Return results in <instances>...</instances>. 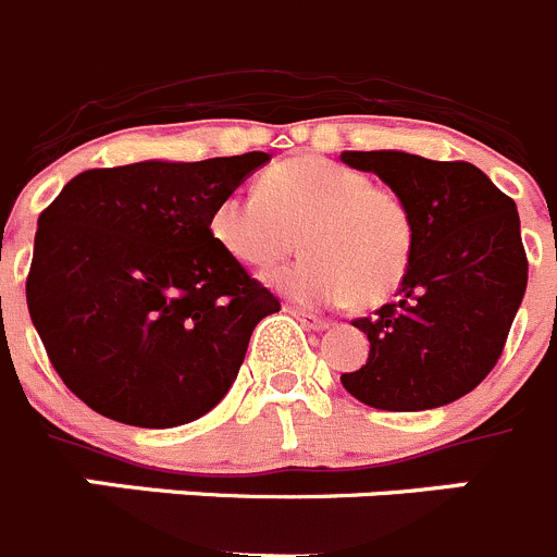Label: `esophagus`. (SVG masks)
Returning a JSON list of instances; mask_svg holds the SVG:
<instances>
[{
    "label": "esophagus",
    "mask_w": 557,
    "mask_h": 557,
    "mask_svg": "<svg viewBox=\"0 0 557 557\" xmlns=\"http://www.w3.org/2000/svg\"><path fill=\"white\" fill-rule=\"evenodd\" d=\"M287 312L293 314L295 320H300V323H304L306 329H312V331H325L331 325L325 318H318V314L306 312V309H298V306H287Z\"/></svg>",
    "instance_id": "esophagus-1"
}]
</instances>
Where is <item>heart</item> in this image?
<instances>
[{"label": "heart", "instance_id": "heart-1", "mask_svg": "<svg viewBox=\"0 0 557 557\" xmlns=\"http://www.w3.org/2000/svg\"><path fill=\"white\" fill-rule=\"evenodd\" d=\"M209 228L228 257L253 270L282 262L300 234L306 257L275 270L270 284L309 306L384 304L414 253V215L400 193L312 154L270 168L259 190L218 198Z\"/></svg>", "mask_w": 557, "mask_h": 557}]
</instances>
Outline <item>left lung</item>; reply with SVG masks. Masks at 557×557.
<instances>
[{"instance_id":"obj_1","label":"left lung","mask_w":557,"mask_h":557,"mask_svg":"<svg viewBox=\"0 0 557 557\" xmlns=\"http://www.w3.org/2000/svg\"><path fill=\"white\" fill-rule=\"evenodd\" d=\"M414 215L411 268L372 318L354 320L370 356L342 386L372 408L425 411L475 389L503 356L528 287V253L513 198L472 162L406 151H345Z\"/></svg>"}]
</instances>
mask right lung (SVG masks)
<instances>
[{"label":"right lung","mask_w":557,"mask_h":557,"mask_svg":"<svg viewBox=\"0 0 557 557\" xmlns=\"http://www.w3.org/2000/svg\"><path fill=\"white\" fill-rule=\"evenodd\" d=\"M270 154L135 162L74 176L40 212L27 306L85 406L137 428L215 408L282 304L212 237L218 198Z\"/></svg>","instance_id":"add662e5"}]
</instances>
